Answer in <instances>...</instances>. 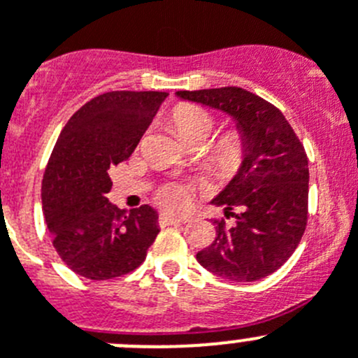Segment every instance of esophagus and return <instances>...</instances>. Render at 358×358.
Wrapping results in <instances>:
<instances>
[{
  "label": "esophagus",
  "mask_w": 358,
  "mask_h": 358,
  "mask_svg": "<svg viewBox=\"0 0 358 358\" xmlns=\"http://www.w3.org/2000/svg\"><path fill=\"white\" fill-rule=\"evenodd\" d=\"M159 222H160V224H162V226L180 224V222H183V219H180V217L171 215V213H162V215L159 217Z\"/></svg>",
  "instance_id": "1"
}]
</instances>
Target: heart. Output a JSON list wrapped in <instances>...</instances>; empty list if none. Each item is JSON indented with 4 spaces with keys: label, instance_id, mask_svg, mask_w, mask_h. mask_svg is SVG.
<instances>
[{
    "label": "heart",
    "instance_id": "b5f03b06",
    "mask_svg": "<svg viewBox=\"0 0 358 358\" xmlns=\"http://www.w3.org/2000/svg\"><path fill=\"white\" fill-rule=\"evenodd\" d=\"M171 122L178 130L180 138L189 143H208L215 130V120L205 109L198 106H178L173 111ZM213 168L224 176L235 175L245 159V139L240 132H226L210 152ZM192 198V189L187 183H168L159 190V199L162 205L173 210H183L189 206Z\"/></svg>",
    "mask_w": 358,
    "mask_h": 358
}]
</instances>
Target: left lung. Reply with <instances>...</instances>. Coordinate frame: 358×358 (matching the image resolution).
Returning a JSON list of instances; mask_svg holds the SVG:
<instances>
[{
  "label": "left lung",
  "mask_w": 358,
  "mask_h": 358,
  "mask_svg": "<svg viewBox=\"0 0 358 358\" xmlns=\"http://www.w3.org/2000/svg\"><path fill=\"white\" fill-rule=\"evenodd\" d=\"M176 96L222 111L245 139L243 164L212 199L235 224L215 220V240L196 259L222 279H263L285 265L306 231L309 164L302 143L275 106L247 90L226 86Z\"/></svg>",
  "instance_id": "left-lung-1"
}]
</instances>
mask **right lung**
I'll return each mask as SVG.
<instances>
[{"instance_id": "1", "label": "right lung", "mask_w": 358, "mask_h": 358, "mask_svg": "<svg viewBox=\"0 0 358 358\" xmlns=\"http://www.w3.org/2000/svg\"><path fill=\"white\" fill-rule=\"evenodd\" d=\"M166 92H109L66 122L42 180L52 245L78 275L106 280L138 268L159 235L155 208L109 203V169L132 155Z\"/></svg>"}]
</instances>
